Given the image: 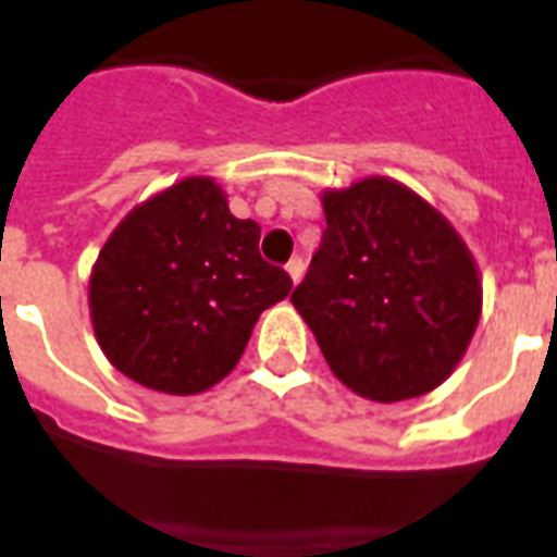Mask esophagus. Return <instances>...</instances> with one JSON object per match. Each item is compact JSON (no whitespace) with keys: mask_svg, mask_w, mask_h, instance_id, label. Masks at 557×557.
Returning a JSON list of instances; mask_svg holds the SVG:
<instances>
[{"mask_svg":"<svg viewBox=\"0 0 557 557\" xmlns=\"http://www.w3.org/2000/svg\"><path fill=\"white\" fill-rule=\"evenodd\" d=\"M302 273H305L302 258H294V261L287 263V275H290V282H294V284H299V278H302Z\"/></svg>","mask_w":557,"mask_h":557,"instance_id":"esophagus-1","label":"esophagus"}]
</instances>
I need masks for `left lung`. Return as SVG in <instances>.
<instances>
[{"instance_id":"1","label":"left lung","mask_w":557,"mask_h":557,"mask_svg":"<svg viewBox=\"0 0 557 557\" xmlns=\"http://www.w3.org/2000/svg\"><path fill=\"white\" fill-rule=\"evenodd\" d=\"M325 232L290 296L332 373L373 403L441 387L482 317V275L446 216L411 187L367 175L323 190Z\"/></svg>"}]
</instances>
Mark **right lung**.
<instances>
[{
  "instance_id": "add662e5",
  "label": "right lung",
  "mask_w": 557,
  "mask_h": 557,
  "mask_svg": "<svg viewBox=\"0 0 557 557\" xmlns=\"http://www.w3.org/2000/svg\"><path fill=\"white\" fill-rule=\"evenodd\" d=\"M211 175H187L135 205L99 249L87 305L99 349L149 391L196 396L232 373L290 275L258 252Z\"/></svg>"
}]
</instances>
